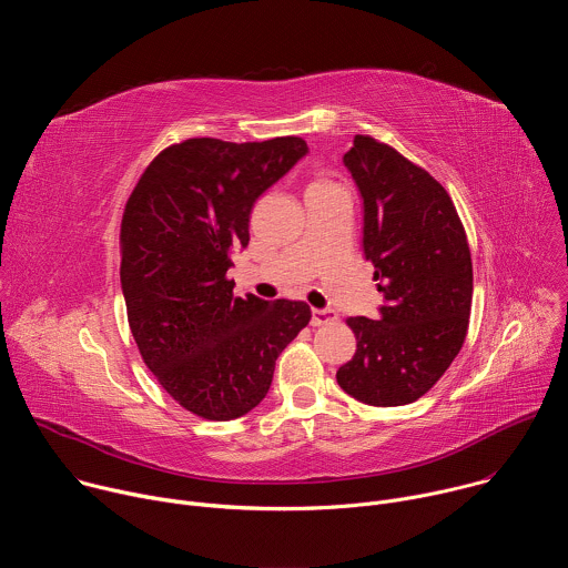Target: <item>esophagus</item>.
<instances>
[{"label": "esophagus", "mask_w": 568, "mask_h": 568, "mask_svg": "<svg viewBox=\"0 0 568 568\" xmlns=\"http://www.w3.org/2000/svg\"><path fill=\"white\" fill-rule=\"evenodd\" d=\"M339 318V314L335 310H312V326H328V323H335Z\"/></svg>", "instance_id": "34e87169"}]
</instances>
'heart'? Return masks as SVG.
Masks as SVG:
<instances>
[{
  "instance_id": "b5f03b06",
  "label": "heart",
  "mask_w": 568,
  "mask_h": 568,
  "mask_svg": "<svg viewBox=\"0 0 568 568\" xmlns=\"http://www.w3.org/2000/svg\"><path fill=\"white\" fill-rule=\"evenodd\" d=\"M310 189H337V184L331 182V180H326V178H316V180L310 184Z\"/></svg>"
}]
</instances>
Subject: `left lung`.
<instances>
[{
  "label": "left lung",
  "instance_id": "8db88e82",
  "mask_svg": "<svg viewBox=\"0 0 568 568\" xmlns=\"http://www.w3.org/2000/svg\"><path fill=\"white\" fill-rule=\"evenodd\" d=\"M364 200V256L386 305L348 316L357 351L339 386L373 407L423 397L460 353L471 310V254L440 182L393 145L355 134L344 154Z\"/></svg>",
  "mask_w": 568,
  "mask_h": 568
}]
</instances>
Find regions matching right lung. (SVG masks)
Segmentation results:
<instances>
[{"label":"right lung","instance_id":"right-lung-1","mask_svg":"<svg viewBox=\"0 0 568 568\" xmlns=\"http://www.w3.org/2000/svg\"><path fill=\"white\" fill-rule=\"evenodd\" d=\"M307 152L301 136L184 139L141 173L121 220V285L143 364L186 412L233 420L267 395L276 357L307 326L303 301L233 296L231 256L254 202Z\"/></svg>","mask_w":568,"mask_h":568}]
</instances>
